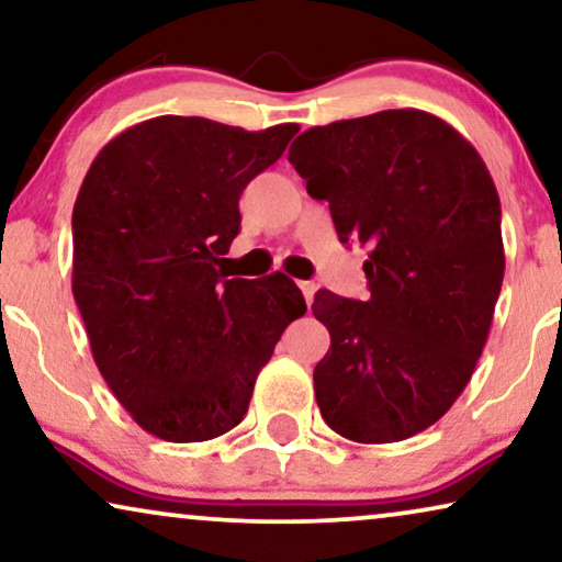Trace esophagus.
<instances>
[{
    "label": "esophagus",
    "mask_w": 562,
    "mask_h": 562,
    "mask_svg": "<svg viewBox=\"0 0 562 562\" xmlns=\"http://www.w3.org/2000/svg\"><path fill=\"white\" fill-rule=\"evenodd\" d=\"M299 289H302V294H304V299H306V304H312L314 291H317V283H312V281H299Z\"/></svg>",
    "instance_id": "1"
}]
</instances>
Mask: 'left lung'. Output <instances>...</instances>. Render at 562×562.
Segmentation results:
<instances>
[{
  "mask_svg": "<svg viewBox=\"0 0 562 562\" xmlns=\"http://www.w3.org/2000/svg\"><path fill=\"white\" fill-rule=\"evenodd\" d=\"M289 160L337 237L368 248L366 302L317 291L329 329L314 396L337 435L398 442L471 381L504 281L502 204L479 150L422 110L310 127Z\"/></svg>",
  "mask_w": 562,
  "mask_h": 562,
  "instance_id": "obj_1",
  "label": "left lung"
}]
</instances>
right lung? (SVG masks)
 Here are the masks:
<instances>
[{"mask_svg":"<svg viewBox=\"0 0 562 562\" xmlns=\"http://www.w3.org/2000/svg\"><path fill=\"white\" fill-rule=\"evenodd\" d=\"M294 122L258 130L164 114L112 137L74 204V299L106 386L145 432L204 442L240 425L289 322L283 273L227 279L243 189Z\"/></svg>","mask_w":562,"mask_h":562,"instance_id":"right-lung-1","label":"right lung"}]
</instances>
